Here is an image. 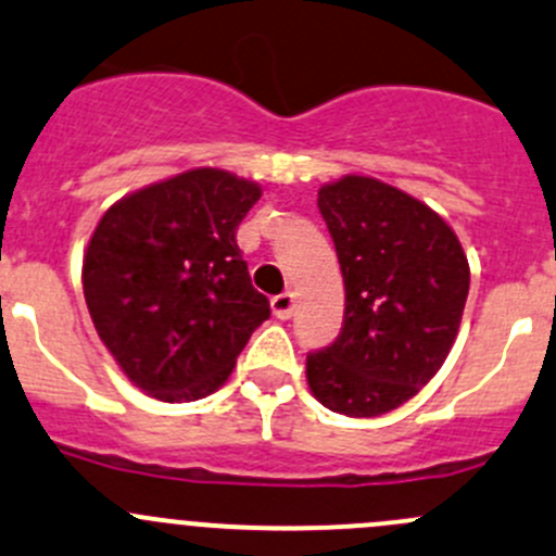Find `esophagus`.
Here are the masks:
<instances>
[{
	"mask_svg": "<svg viewBox=\"0 0 556 556\" xmlns=\"http://www.w3.org/2000/svg\"><path fill=\"white\" fill-rule=\"evenodd\" d=\"M271 309H274V317H279V320H288V317H293V309H295L293 293L274 295V299H271Z\"/></svg>",
	"mask_w": 556,
	"mask_h": 556,
	"instance_id": "34e87169",
	"label": "esophagus"
}]
</instances>
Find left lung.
<instances>
[{"mask_svg": "<svg viewBox=\"0 0 556 556\" xmlns=\"http://www.w3.org/2000/svg\"><path fill=\"white\" fill-rule=\"evenodd\" d=\"M344 279L342 331L306 353L323 407L391 413L443 366L465 312L470 266L443 217L402 190L344 176L317 192Z\"/></svg>", "mask_w": 556, "mask_h": 556, "instance_id": "left-lung-1", "label": "left lung"}]
</instances>
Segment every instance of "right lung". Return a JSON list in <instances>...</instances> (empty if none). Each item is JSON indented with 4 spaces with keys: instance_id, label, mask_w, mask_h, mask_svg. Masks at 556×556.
I'll return each instance as SVG.
<instances>
[{
    "instance_id": "right-lung-1",
    "label": "right lung",
    "mask_w": 556,
    "mask_h": 556,
    "mask_svg": "<svg viewBox=\"0 0 556 556\" xmlns=\"http://www.w3.org/2000/svg\"><path fill=\"white\" fill-rule=\"evenodd\" d=\"M261 187L198 168L102 214L84 257V295L124 375L163 402H192L228 380L271 317L252 288L236 230Z\"/></svg>"
}]
</instances>
